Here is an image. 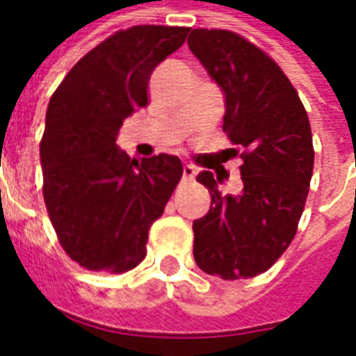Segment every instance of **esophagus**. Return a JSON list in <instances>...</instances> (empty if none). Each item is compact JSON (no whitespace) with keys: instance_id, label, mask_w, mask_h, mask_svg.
Returning a JSON list of instances; mask_svg holds the SVG:
<instances>
[{"instance_id":"1","label":"esophagus","mask_w":356,"mask_h":356,"mask_svg":"<svg viewBox=\"0 0 356 356\" xmlns=\"http://www.w3.org/2000/svg\"><path fill=\"white\" fill-rule=\"evenodd\" d=\"M182 178L184 180H188V182H192L195 178V168L192 164H184V170H182Z\"/></svg>"}]
</instances>
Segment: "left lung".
<instances>
[{
	"label": "left lung",
	"instance_id": "obj_1",
	"mask_svg": "<svg viewBox=\"0 0 356 356\" xmlns=\"http://www.w3.org/2000/svg\"><path fill=\"white\" fill-rule=\"evenodd\" d=\"M188 47L225 94L223 131L239 154L241 194H221L197 176L211 207L194 221L195 264L223 280L266 273L294 239L314 174L312 127L282 68L225 29H194Z\"/></svg>",
	"mask_w": 356,
	"mask_h": 356
}]
</instances>
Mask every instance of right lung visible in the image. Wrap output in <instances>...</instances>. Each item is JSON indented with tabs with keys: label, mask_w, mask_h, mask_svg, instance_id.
Returning a JSON list of instances; mask_svg holds the SVG:
<instances>
[{
	"label": "right lung",
	"mask_w": 356,
	"mask_h": 356,
	"mask_svg": "<svg viewBox=\"0 0 356 356\" xmlns=\"http://www.w3.org/2000/svg\"><path fill=\"white\" fill-rule=\"evenodd\" d=\"M188 27L117 31L74 64L47 109L42 195L66 254L88 270L127 273L147 257L150 225L182 178L172 154L131 159L115 145L123 119L149 106L156 64Z\"/></svg>",
	"instance_id": "1"
}]
</instances>
